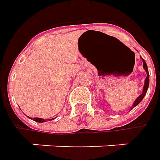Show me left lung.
I'll return each mask as SVG.
<instances>
[{
	"mask_svg": "<svg viewBox=\"0 0 160 160\" xmlns=\"http://www.w3.org/2000/svg\"><path fill=\"white\" fill-rule=\"evenodd\" d=\"M142 62H143V68L146 71V73H147V77H146V79H145V82H144V86H143V90H142V93L141 94V95L139 96L138 98L135 100V102H133V104H132V108L135 107V106H137L140 102L142 101V99L144 98V96L146 95V92H147V90H148V87H149V82H150V79H149V71H148V67H147V64L145 63V60L143 58H142ZM132 109V108H131Z\"/></svg>",
	"mask_w": 160,
	"mask_h": 160,
	"instance_id": "8db88e82",
	"label": "left lung"
}]
</instances>
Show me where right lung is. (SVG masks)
<instances>
[{
    "mask_svg": "<svg viewBox=\"0 0 160 160\" xmlns=\"http://www.w3.org/2000/svg\"><path fill=\"white\" fill-rule=\"evenodd\" d=\"M33 119H34V121H35V122H38V123L46 122V120H45V119H42V118H33ZM52 119H53V118H52ZM52 119H49V120H52Z\"/></svg>",
    "mask_w": 160,
    "mask_h": 160,
    "instance_id": "add662e5",
    "label": "right lung"
}]
</instances>
